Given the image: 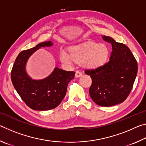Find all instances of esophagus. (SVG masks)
<instances>
[{
    "instance_id": "obj_1",
    "label": "esophagus",
    "mask_w": 146,
    "mask_h": 146,
    "mask_svg": "<svg viewBox=\"0 0 146 146\" xmlns=\"http://www.w3.org/2000/svg\"><path fill=\"white\" fill-rule=\"evenodd\" d=\"M82 73L80 72V71H76V73H75V77L76 78H78V77H80L81 76H82Z\"/></svg>"
}]
</instances>
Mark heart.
<instances>
[{"instance_id":"b5f03b06","label":"heart","mask_w":146,"mask_h":146,"mask_svg":"<svg viewBox=\"0 0 146 146\" xmlns=\"http://www.w3.org/2000/svg\"><path fill=\"white\" fill-rule=\"evenodd\" d=\"M109 49L104 44L87 42L71 46L69 52L61 49L59 54L62 62L71 65L74 62H81L85 68L96 70L104 65L109 56Z\"/></svg>"}]
</instances>
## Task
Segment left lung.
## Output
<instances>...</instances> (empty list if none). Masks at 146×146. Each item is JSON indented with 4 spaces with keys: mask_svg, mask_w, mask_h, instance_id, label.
Here are the masks:
<instances>
[{
    "mask_svg": "<svg viewBox=\"0 0 146 146\" xmlns=\"http://www.w3.org/2000/svg\"><path fill=\"white\" fill-rule=\"evenodd\" d=\"M102 37L112 46L110 61L100 68L86 70L85 73L92 79L89 92L94 102L110 107L126 99L137 76L138 65L131 51L125 44L117 42L110 36Z\"/></svg>",
    "mask_w": 146,
    "mask_h": 146,
    "instance_id": "1",
    "label": "left lung"
}]
</instances>
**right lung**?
I'll list each match as a JSON object with an SVG mask.
<instances>
[{
	"label": "right lung",
	"mask_w": 146,
	"mask_h": 146,
	"mask_svg": "<svg viewBox=\"0 0 146 146\" xmlns=\"http://www.w3.org/2000/svg\"><path fill=\"white\" fill-rule=\"evenodd\" d=\"M53 45L51 41L44 42L21 51L12 68L11 78L15 89L26 104L33 110L46 111L57 107L65 97L68 83L75 77L74 71L57 67L41 80L32 79L27 73L26 66L32 54L41 48Z\"/></svg>",
	"instance_id": "add662e5"
}]
</instances>
